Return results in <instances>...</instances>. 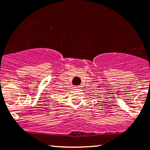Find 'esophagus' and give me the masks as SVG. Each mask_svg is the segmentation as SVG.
Instances as JSON below:
<instances>
[{
	"label": "esophagus",
	"instance_id": "1",
	"mask_svg": "<svg viewBox=\"0 0 150 150\" xmlns=\"http://www.w3.org/2000/svg\"><path fill=\"white\" fill-rule=\"evenodd\" d=\"M75 88H80V86H76Z\"/></svg>",
	"mask_w": 150,
	"mask_h": 150
}]
</instances>
